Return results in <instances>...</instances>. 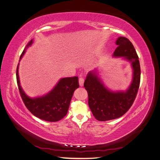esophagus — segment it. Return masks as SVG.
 I'll return each instance as SVG.
<instances>
[{
	"label": "esophagus",
	"mask_w": 160,
	"mask_h": 160,
	"mask_svg": "<svg viewBox=\"0 0 160 160\" xmlns=\"http://www.w3.org/2000/svg\"><path fill=\"white\" fill-rule=\"evenodd\" d=\"M79 85L80 86H83V83H84V78L83 77L80 76L79 79Z\"/></svg>",
	"instance_id": "1"
}]
</instances>
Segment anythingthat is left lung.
Returning a JSON list of instances; mask_svg holds the SVG:
<instances>
[{"label": "left lung", "mask_w": 160, "mask_h": 160, "mask_svg": "<svg viewBox=\"0 0 160 160\" xmlns=\"http://www.w3.org/2000/svg\"><path fill=\"white\" fill-rule=\"evenodd\" d=\"M113 56L124 57L132 62L133 78L126 92H112L105 88L95 72H89L84 82L88 93V104L96 119L101 122L122 117L132 107L140 84L141 69L139 57L128 38L121 37L116 41Z\"/></svg>", "instance_id": "obj_1"}]
</instances>
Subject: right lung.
Segmentation results:
<instances>
[{"label":"right lung","mask_w":160,"mask_h":160,"mask_svg":"<svg viewBox=\"0 0 160 160\" xmlns=\"http://www.w3.org/2000/svg\"><path fill=\"white\" fill-rule=\"evenodd\" d=\"M32 40L27 47L30 46ZM24 50L20 57L23 56ZM18 64L17 68V82L18 88L24 104L30 112L37 118L50 122H58L63 118L68 111L74 91L79 87L78 77H71L61 79L49 93L42 98L31 99L24 93L20 85L18 73Z\"/></svg>","instance_id":"obj_1"}]
</instances>
